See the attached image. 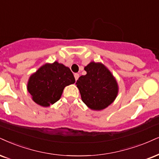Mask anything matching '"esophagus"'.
Listing matches in <instances>:
<instances>
[{
	"instance_id": "esophagus-1",
	"label": "esophagus",
	"mask_w": 159,
	"mask_h": 159,
	"mask_svg": "<svg viewBox=\"0 0 159 159\" xmlns=\"http://www.w3.org/2000/svg\"><path fill=\"white\" fill-rule=\"evenodd\" d=\"M79 76H80V74H77V73L74 74V78H75L76 81L78 80V78H79Z\"/></svg>"
}]
</instances>
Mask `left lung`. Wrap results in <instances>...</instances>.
Instances as JSON below:
<instances>
[{
  "mask_svg": "<svg viewBox=\"0 0 159 159\" xmlns=\"http://www.w3.org/2000/svg\"><path fill=\"white\" fill-rule=\"evenodd\" d=\"M85 75L76 81L81 99L93 111H102L113 103L119 93L116 80L102 62H91L86 66Z\"/></svg>",
  "mask_w": 159,
  "mask_h": 159,
  "instance_id": "1",
  "label": "left lung"
}]
</instances>
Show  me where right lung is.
<instances>
[{"instance_id": "1", "label": "right lung", "mask_w": 159, "mask_h": 159, "mask_svg": "<svg viewBox=\"0 0 159 159\" xmlns=\"http://www.w3.org/2000/svg\"><path fill=\"white\" fill-rule=\"evenodd\" d=\"M74 83L70 68L55 61L44 64L30 76L27 90L35 103L48 107L60 99L65 87Z\"/></svg>"}]
</instances>
